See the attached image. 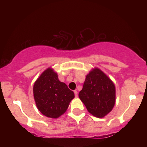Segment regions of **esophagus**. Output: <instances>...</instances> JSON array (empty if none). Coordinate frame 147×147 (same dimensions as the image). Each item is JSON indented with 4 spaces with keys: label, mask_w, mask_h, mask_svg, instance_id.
Here are the masks:
<instances>
[{
    "label": "esophagus",
    "mask_w": 147,
    "mask_h": 147,
    "mask_svg": "<svg viewBox=\"0 0 147 147\" xmlns=\"http://www.w3.org/2000/svg\"><path fill=\"white\" fill-rule=\"evenodd\" d=\"M74 93H75V96L76 97H78V92L77 90H74Z\"/></svg>",
    "instance_id": "obj_1"
}]
</instances>
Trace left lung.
<instances>
[{
    "label": "left lung",
    "instance_id": "8db88e82",
    "mask_svg": "<svg viewBox=\"0 0 147 147\" xmlns=\"http://www.w3.org/2000/svg\"><path fill=\"white\" fill-rule=\"evenodd\" d=\"M79 97L90 114L103 117L115 105V87L102 70L95 68L87 75Z\"/></svg>",
    "mask_w": 147,
    "mask_h": 147
}]
</instances>
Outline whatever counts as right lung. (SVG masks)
<instances>
[{
    "instance_id": "1",
    "label": "right lung",
    "mask_w": 147,
    "mask_h": 147,
    "mask_svg": "<svg viewBox=\"0 0 147 147\" xmlns=\"http://www.w3.org/2000/svg\"><path fill=\"white\" fill-rule=\"evenodd\" d=\"M34 97L40 112L48 117L57 118L68 109L75 94L65 83L61 82L51 68L45 70L35 82Z\"/></svg>"
}]
</instances>
